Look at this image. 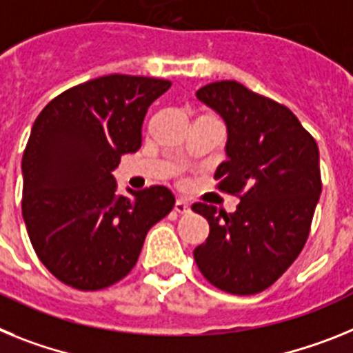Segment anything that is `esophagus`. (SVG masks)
Masks as SVG:
<instances>
[{"label":"esophagus","mask_w":353,"mask_h":353,"mask_svg":"<svg viewBox=\"0 0 353 353\" xmlns=\"http://www.w3.org/2000/svg\"><path fill=\"white\" fill-rule=\"evenodd\" d=\"M174 210H176L177 213H181V214H188L190 211H192V210H190V204L185 201V199H177Z\"/></svg>","instance_id":"obj_1"}]
</instances>
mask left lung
<instances>
[{
	"label": "left lung",
	"instance_id": "8db88e82",
	"mask_svg": "<svg viewBox=\"0 0 353 353\" xmlns=\"http://www.w3.org/2000/svg\"><path fill=\"white\" fill-rule=\"evenodd\" d=\"M197 99L228 124L229 159L216 188L240 197L234 213L195 202L210 236L194 250L201 274L232 295H256L277 281L304 249L321 194L316 140L288 106L238 81H214Z\"/></svg>",
	"mask_w": 353,
	"mask_h": 353
}]
</instances>
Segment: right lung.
Instances as JSON below:
<instances>
[{
  "mask_svg": "<svg viewBox=\"0 0 353 353\" xmlns=\"http://www.w3.org/2000/svg\"><path fill=\"white\" fill-rule=\"evenodd\" d=\"M168 79L108 74L46 104L23 154V219L42 265L67 286L97 291L130 274L147 231L176 197L156 185L119 194L112 170L142 145L147 108Z\"/></svg>",
  "mask_w": 353,
  "mask_h": 353,
  "instance_id": "obj_1",
  "label": "right lung"
}]
</instances>
